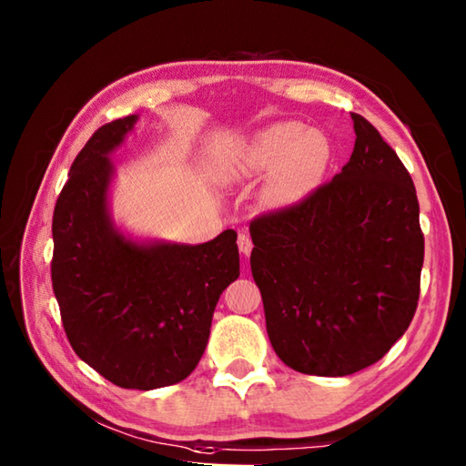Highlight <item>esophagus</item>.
Segmentation results:
<instances>
[{"mask_svg": "<svg viewBox=\"0 0 466 466\" xmlns=\"http://www.w3.org/2000/svg\"><path fill=\"white\" fill-rule=\"evenodd\" d=\"M238 248H240L242 255H250L252 240H250V236H248L247 232H240V234H238Z\"/></svg>", "mask_w": 466, "mask_h": 466, "instance_id": "esophagus-1", "label": "esophagus"}]
</instances>
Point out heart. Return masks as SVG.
I'll return each mask as SVG.
<instances>
[{
    "mask_svg": "<svg viewBox=\"0 0 466 466\" xmlns=\"http://www.w3.org/2000/svg\"><path fill=\"white\" fill-rule=\"evenodd\" d=\"M330 144L320 131L302 123L283 121L236 144L226 154L224 172L238 180L271 170L263 191L269 205H289L309 195L325 177Z\"/></svg>",
    "mask_w": 466,
    "mask_h": 466,
    "instance_id": "obj_1",
    "label": "heart"
}]
</instances>
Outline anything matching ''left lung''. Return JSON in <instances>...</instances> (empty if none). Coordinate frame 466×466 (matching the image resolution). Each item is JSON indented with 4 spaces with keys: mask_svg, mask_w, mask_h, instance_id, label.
<instances>
[{
    "mask_svg": "<svg viewBox=\"0 0 466 466\" xmlns=\"http://www.w3.org/2000/svg\"><path fill=\"white\" fill-rule=\"evenodd\" d=\"M333 180L250 222V269L267 335L302 374L347 376L384 358L420 299L423 234L415 185L372 123Z\"/></svg>",
    "mask_w": 466,
    "mask_h": 466,
    "instance_id": "obj_1",
    "label": "left lung"
}]
</instances>
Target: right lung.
Masks as SVG:
<instances>
[{"label":"right lung","instance_id":"add662e5","mask_svg":"<svg viewBox=\"0 0 466 466\" xmlns=\"http://www.w3.org/2000/svg\"><path fill=\"white\" fill-rule=\"evenodd\" d=\"M137 115L102 125L69 168L53 211V291L74 351L121 389L152 390L193 372L222 291L240 275L236 232L203 244L137 242L115 226L108 154Z\"/></svg>","mask_w":466,"mask_h":466}]
</instances>
